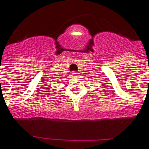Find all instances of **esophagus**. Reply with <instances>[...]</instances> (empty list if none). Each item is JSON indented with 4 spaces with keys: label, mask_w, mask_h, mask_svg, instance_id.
I'll return each instance as SVG.
<instances>
[{
    "label": "esophagus",
    "mask_w": 149,
    "mask_h": 149,
    "mask_svg": "<svg viewBox=\"0 0 149 149\" xmlns=\"http://www.w3.org/2000/svg\"><path fill=\"white\" fill-rule=\"evenodd\" d=\"M77 72H73V73H72V76H77Z\"/></svg>",
    "instance_id": "34e87169"
}]
</instances>
